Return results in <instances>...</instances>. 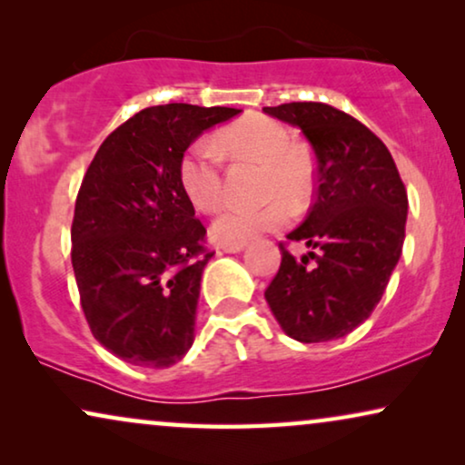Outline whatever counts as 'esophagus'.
Instances as JSON below:
<instances>
[{
	"label": "esophagus",
	"instance_id": "esophagus-1",
	"mask_svg": "<svg viewBox=\"0 0 465 465\" xmlns=\"http://www.w3.org/2000/svg\"><path fill=\"white\" fill-rule=\"evenodd\" d=\"M243 247H245V243H224L222 245V250H224L226 253H239V252H243Z\"/></svg>",
	"mask_w": 465,
	"mask_h": 465
}]
</instances>
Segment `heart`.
<instances>
[{
    "label": "heart",
    "instance_id": "obj_1",
    "mask_svg": "<svg viewBox=\"0 0 465 465\" xmlns=\"http://www.w3.org/2000/svg\"><path fill=\"white\" fill-rule=\"evenodd\" d=\"M224 152L232 156H250L264 163L260 196L283 199L301 209L311 190V164L282 123L252 114L224 126L213 139H199L180 161V183L183 194L201 212H218L224 203L222 163ZM288 209L282 201L262 207H228L213 222L212 234L222 243H245L260 232L282 226Z\"/></svg>",
    "mask_w": 465,
    "mask_h": 465
}]
</instances>
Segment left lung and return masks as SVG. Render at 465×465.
<instances>
[{
    "label": "left lung",
    "mask_w": 465,
    "mask_h": 465,
    "mask_svg": "<svg viewBox=\"0 0 465 465\" xmlns=\"http://www.w3.org/2000/svg\"><path fill=\"white\" fill-rule=\"evenodd\" d=\"M264 112L298 126L315 154L313 207L288 234L311 252L298 260L279 243L282 266L264 298L292 339H341L371 317L402 253V177L385 143L332 105L294 101Z\"/></svg>",
    "instance_id": "8db88e82"
}]
</instances>
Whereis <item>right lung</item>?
Returning <instances> with one entry per match:
<instances>
[{"instance_id":"obj_1","label":"right lung","mask_w":465,"mask_h":465,"mask_svg":"<svg viewBox=\"0 0 465 465\" xmlns=\"http://www.w3.org/2000/svg\"><path fill=\"white\" fill-rule=\"evenodd\" d=\"M234 107H145L105 137L75 199L72 264L88 328L133 366L167 368L194 341L213 256L180 183V161Z\"/></svg>"}]
</instances>
